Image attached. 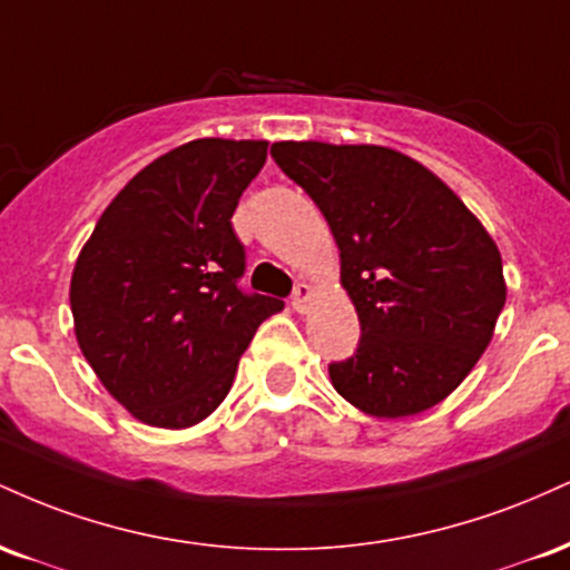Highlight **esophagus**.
Returning <instances> with one entry per match:
<instances>
[{"label":"esophagus","mask_w":570,"mask_h":570,"mask_svg":"<svg viewBox=\"0 0 570 570\" xmlns=\"http://www.w3.org/2000/svg\"><path fill=\"white\" fill-rule=\"evenodd\" d=\"M313 303V289L307 284H297L294 286V294H292V307L297 313H307V307Z\"/></svg>","instance_id":"1"}]
</instances>
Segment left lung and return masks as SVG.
Here are the masks:
<instances>
[{
    "label": "left lung",
    "instance_id": "obj_1",
    "mask_svg": "<svg viewBox=\"0 0 570 570\" xmlns=\"http://www.w3.org/2000/svg\"><path fill=\"white\" fill-rule=\"evenodd\" d=\"M271 155L322 208L362 324L356 353L330 364L337 394L375 417L440 404L507 303L495 240L440 176L391 147L276 141Z\"/></svg>",
    "mask_w": 570,
    "mask_h": 570
}]
</instances>
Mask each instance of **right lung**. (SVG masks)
Here are the masks:
<instances>
[{"instance_id":"add662e5","label":"right lung","mask_w":570,"mask_h":570,"mask_svg":"<svg viewBox=\"0 0 570 570\" xmlns=\"http://www.w3.org/2000/svg\"><path fill=\"white\" fill-rule=\"evenodd\" d=\"M267 141L195 139L141 168L104 208L69 286L75 335L136 421L189 429L230 391L240 353L284 303L238 289L233 212Z\"/></svg>"}]
</instances>
